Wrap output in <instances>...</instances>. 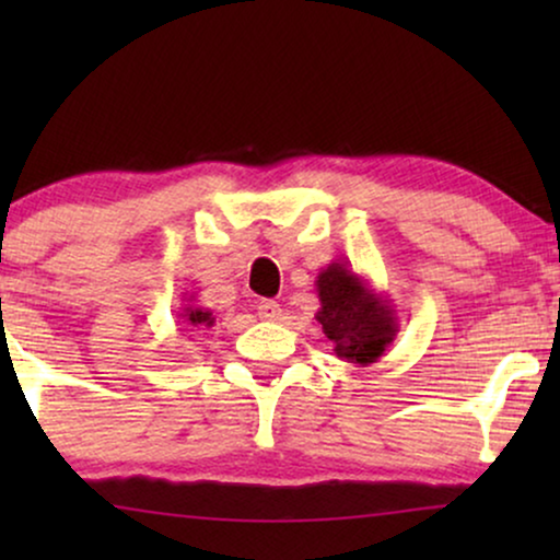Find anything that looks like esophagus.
<instances>
[{
	"mask_svg": "<svg viewBox=\"0 0 560 560\" xmlns=\"http://www.w3.org/2000/svg\"><path fill=\"white\" fill-rule=\"evenodd\" d=\"M257 313L262 320H280L282 308H280V303H275V301H259Z\"/></svg>",
	"mask_w": 560,
	"mask_h": 560,
	"instance_id": "esophagus-1",
	"label": "esophagus"
}]
</instances>
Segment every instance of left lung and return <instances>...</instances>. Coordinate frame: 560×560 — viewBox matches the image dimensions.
Returning a JSON list of instances; mask_svg holds the SVG:
<instances>
[{
  "label": "left lung",
  "mask_w": 560,
  "mask_h": 560,
  "mask_svg": "<svg viewBox=\"0 0 560 560\" xmlns=\"http://www.w3.org/2000/svg\"><path fill=\"white\" fill-rule=\"evenodd\" d=\"M316 293L320 308L316 320L324 326L334 354L343 362L374 364L393 347L400 324L393 303L370 285L347 262H331L318 272Z\"/></svg>",
  "instance_id": "left-lung-1"
}]
</instances>
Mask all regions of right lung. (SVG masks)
I'll list each match as a JSON object with an SVG mask.
<instances>
[{"mask_svg":"<svg viewBox=\"0 0 560 560\" xmlns=\"http://www.w3.org/2000/svg\"><path fill=\"white\" fill-rule=\"evenodd\" d=\"M178 324L186 326L183 331H201V328H211L217 324V318H213V313L209 308H201V305L196 303V295L190 293L188 303L183 305L180 313H178Z\"/></svg>","mask_w":560,"mask_h":560,"instance_id":"add662e5","label":"right lung"}]
</instances>
